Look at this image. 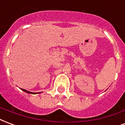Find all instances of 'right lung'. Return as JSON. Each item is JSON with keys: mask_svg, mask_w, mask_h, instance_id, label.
Returning <instances> with one entry per match:
<instances>
[{"mask_svg": "<svg viewBox=\"0 0 125 125\" xmlns=\"http://www.w3.org/2000/svg\"><path fill=\"white\" fill-rule=\"evenodd\" d=\"M22 91H24V92H26V93H31V94H34V93H32V92H30V91H26V89H21Z\"/></svg>", "mask_w": 125, "mask_h": 125, "instance_id": "1", "label": "right lung"}]
</instances>
